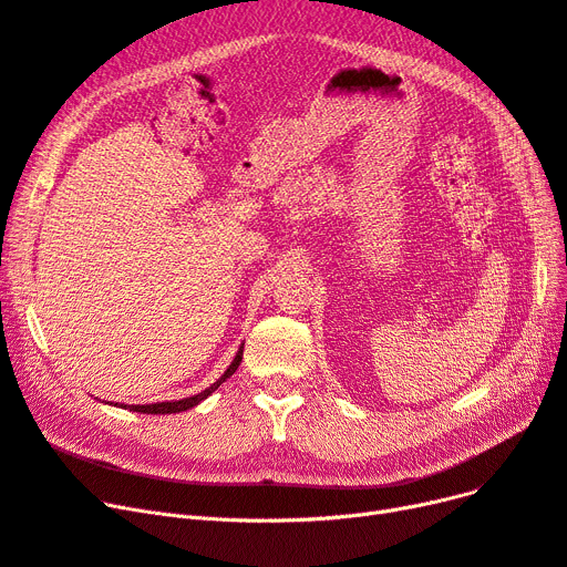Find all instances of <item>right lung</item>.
I'll list each match as a JSON object with an SVG mask.
<instances>
[{
  "instance_id": "1",
  "label": "right lung",
  "mask_w": 567,
  "mask_h": 567,
  "mask_svg": "<svg viewBox=\"0 0 567 567\" xmlns=\"http://www.w3.org/2000/svg\"><path fill=\"white\" fill-rule=\"evenodd\" d=\"M241 359H244V347L239 349V354L234 357V361H231V365L225 370V375L218 380V382H213L208 389H204L202 394H197V396H189V399H181V401H164V403H152V405H122V408H128V410H133V413H152V415H168V413H183V410H189V408H194V405H199L204 399H208L213 392H216V389L234 373V370L239 368V363H241Z\"/></svg>"
}]
</instances>
